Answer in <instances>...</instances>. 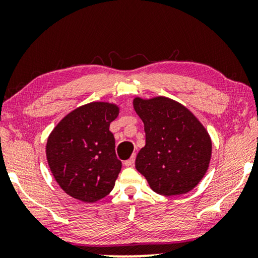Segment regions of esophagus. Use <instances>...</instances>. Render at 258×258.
Listing matches in <instances>:
<instances>
[{"label": "esophagus", "instance_id": "34e87169", "mask_svg": "<svg viewBox=\"0 0 258 258\" xmlns=\"http://www.w3.org/2000/svg\"><path fill=\"white\" fill-rule=\"evenodd\" d=\"M134 162H135V154H134L133 156L129 158V160H126V161L124 162V165H125V167H133Z\"/></svg>", "mask_w": 258, "mask_h": 258}]
</instances>
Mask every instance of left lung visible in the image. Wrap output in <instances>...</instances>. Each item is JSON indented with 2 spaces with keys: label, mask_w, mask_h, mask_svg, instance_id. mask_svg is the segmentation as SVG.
<instances>
[{
  "label": "left lung",
  "mask_w": 258,
  "mask_h": 258,
  "mask_svg": "<svg viewBox=\"0 0 258 258\" xmlns=\"http://www.w3.org/2000/svg\"><path fill=\"white\" fill-rule=\"evenodd\" d=\"M133 105L146 132V146L135 161L137 171L160 195L189 192L209 168L213 144L207 129L188 108L169 97H135Z\"/></svg>",
  "instance_id": "8db88e82"
}]
</instances>
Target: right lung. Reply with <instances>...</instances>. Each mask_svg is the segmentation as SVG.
Masks as SVG:
<instances>
[{
	"instance_id": "add662e5",
	"label": "right lung",
	"mask_w": 258,
	"mask_h": 258,
	"mask_svg": "<svg viewBox=\"0 0 258 258\" xmlns=\"http://www.w3.org/2000/svg\"><path fill=\"white\" fill-rule=\"evenodd\" d=\"M118 114L116 103L90 102L66 115L49 135V168L73 199L94 203L114 188L122 163L116 157L109 126Z\"/></svg>"
}]
</instances>
